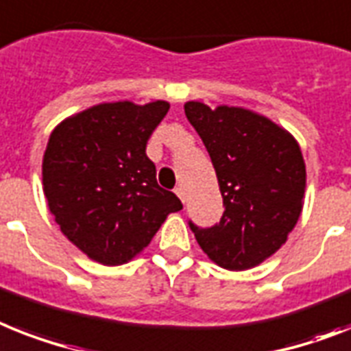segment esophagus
I'll return each mask as SVG.
<instances>
[{
    "label": "esophagus",
    "mask_w": 351,
    "mask_h": 351,
    "mask_svg": "<svg viewBox=\"0 0 351 351\" xmlns=\"http://www.w3.org/2000/svg\"><path fill=\"white\" fill-rule=\"evenodd\" d=\"M173 192L178 193V197H179V199H181L182 202H186V192H184V188L178 186V188H176V190H173Z\"/></svg>",
    "instance_id": "1"
}]
</instances>
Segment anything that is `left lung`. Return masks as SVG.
I'll return each mask as SVG.
<instances>
[{"instance_id":"obj_1","label":"left lung","mask_w":351,"mask_h":351,"mask_svg":"<svg viewBox=\"0 0 351 351\" xmlns=\"http://www.w3.org/2000/svg\"><path fill=\"white\" fill-rule=\"evenodd\" d=\"M215 169L224 213L210 228L188 221L201 249L221 267L244 271L285 244L300 219L305 161L287 130L242 107L184 104Z\"/></svg>"}]
</instances>
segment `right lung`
<instances>
[{
  "label": "right lung",
  "mask_w": 351,
  "mask_h": 351,
  "mask_svg": "<svg viewBox=\"0 0 351 351\" xmlns=\"http://www.w3.org/2000/svg\"><path fill=\"white\" fill-rule=\"evenodd\" d=\"M170 106L100 104L51 132L43 186L60 231L89 258L120 265L149 245L169 213L182 208L158 184L147 141Z\"/></svg>",
  "instance_id": "right-lung-1"
}]
</instances>
